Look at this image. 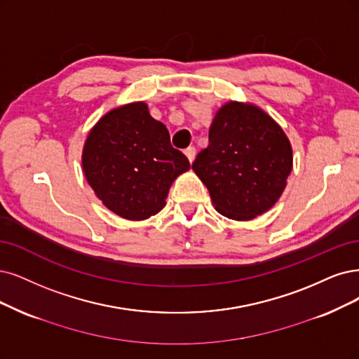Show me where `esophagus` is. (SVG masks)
<instances>
[{
  "mask_svg": "<svg viewBox=\"0 0 359 359\" xmlns=\"http://www.w3.org/2000/svg\"><path fill=\"white\" fill-rule=\"evenodd\" d=\"M195 154H196V149L194 148V146H189V148H187L184 149V155L188 156V159H189V163H192L194 159H195Z\"/></svg>",
  "mask_w": 359,
  "mask_h": 359,
  "instance_id": "obj_1",
  "label": "esophagus"
}]
</instances>
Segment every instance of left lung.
I'll use <instances>...</instances> for the list:
<instances>
[{"label": "left lung", "instance_id": "8db88e82", "mask_svg": "<svg viewBox=\"0 0 359 359\" xmlns=\"http://www.w3.org/2000/svg\"><path fill=\"white\" fill-rule=\"evenodd\" d=\"M291 168L293 149L281 126L259 106L235 100L216 112L208 146L192 164L215 208L240 222L275 205Z\"/></svg>", "mask_w": 359, "mask_h": 359}]
</instances>
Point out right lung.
Segmentation results:
<instances>
[{"mask_svg":"<svg viewBox=\"0 0 359 359\" xmlns=\"http://www.w3.org/2000/svg\"><path fill=\"white\" fill-rule=\"evenodd\" d=\"M81 163L103 205L127 220L159 213L172 182L191 167L144 102L106 112L88 133Z\"/></svg>","mask_w":359,"mask_h":359,"instance_id":"1","label":"right lung"}]
</instances>
